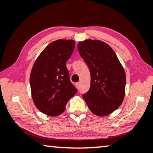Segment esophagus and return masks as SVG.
<instances>
[{
	"label": "esophagus",
	"mask_w": 153,
	"mask_h": 153,
	"mask_svg": "<svg viewBox=\"0 0 153 153\" xmlns=\"http://www.w3.org/2000/svg\"><path fill=\"white\" fill-rule=\"evenodd\" d=\"M76 86H77V88L79 89V87H80V82L77 83H76Z\"/></svg>",
	"instance_id": "esophagus-1"
}]
</instances>
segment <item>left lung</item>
<instances>
[{"label":"left lung","mask_w":153,"mask_h":153,"mask_svg":"<svg viewBox=\"0 0 153 153\" xmlns=\"http://www.w3.org/2000/svg\"><path fill=\"white\" fill-rule=\"evenodd\" d=\"M77 49L91 73L90 88L83 98L95 115H108L124 99V69L114 51L105 42L87 39L77 44Z\"/></svg>","instance_id":"1"}]
</instances>
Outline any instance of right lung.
Wrapping results in <instances>:
<instances>
[{"instance_id": "1", "label": "right lung", "mask_w": 153, "mask_h": 153, "mask_svg": "<svg viewBox=\"0 0 153 153\" xmlns=\"http://www.w3.org/2000/svg\"><path fill=\"white\" fill-rule=\"evenodd\" d=\"M75 48L73 40L52 42L35 60L30 74L31 96L37 109L51 116L61 114L77 91L66 68Z\"/></svg>"}]
</instances>
